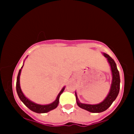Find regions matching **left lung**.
I'll return each instance as SVG.
<instances>
[{"label":"left lung","mask_w":134,"mask_h":134,"mask_svg":"<svg viewBox=\"0 0 134 134\" xmlns=\"http://www.w3.org/2000/svg\"><path fill=\"white\" fill-rule=\"evenodd\" d=\"M104 56L108 59L109 65L111 66V69L112 72V83L111 86L110 91L109 94H108L107 97L104 99V100L102 101L101 103L98 104H82L79 102V100L78 99L76 93V98L77 104L80 108L82 109H84L88 111L92 112V113H100L106 110L109 106L111 105L113 101L116 99L117 95L120 90V76L118 69L117 68V65L113 60L110 56L107 54L104 53Z\"/></svg>","instance_id":"8db88e82"}]
</instances>
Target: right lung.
I'll list each match as a JSON object with an SVG mask.
<instances>
[{
	"mask_svg": "<svg viewBox=\"0 0 134 134\" xmlns=\"http://www.w3.org/2000/svg\"><path fill=\"white\" fill-rule=\"evenodd\" d=\"M23 67H21V69L23 68ZM21 69L19 70V71L18 75H17V82H16V90H17V94H18L19 97L21 99V100L24 103V104L25 105L26 107H28L30 110L36 112V113H47V112L49 111L52 110V109H55L58 106L59 104V98L60 97L61 94L63 93V91H64L65 87H63L62 90V91L59 92V93L58 95L56 100L52 103L50 104L47 105H40V104H35L34 102H32L30 100H28L26 97L24 95V94L23 93L22 91L21 90V87H20V83H19V78H20V75H21Z\"/></svg>",
	"mask_w": 134,
	"mask_h": 134,
	"instance_id": "obj_1",
	"label": "right lung"
}]
</instances>
